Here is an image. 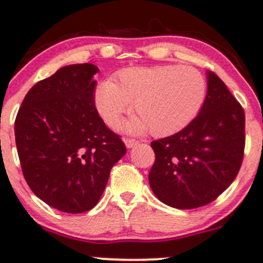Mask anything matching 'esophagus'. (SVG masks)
Segmentation results:
<instances>
[{
  "instance_id": "1",
  "label": "esophagus",
  "mask_w": 263,
  "mask_h": 263,
  "mask_svg": "<svg viewBox=\"0 0 263 263\" xmlns=\"http://www.w3.org/2000/svg\"><path fill=\"white\" fill-rule=\"evenodd\" d=\"M124 143H125V145L128 148H133L134 145H137L139 142H138L137 139H133V138H125V139H124Z\"/></svg>"
}]
</instances>
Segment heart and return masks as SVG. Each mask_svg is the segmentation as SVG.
Wrapping results in <instances>:
<instances>
[{"label": "heart", "instance_id": "1", "mask_svg": "<svg viewBox=\"0 0 263 263\" xmlns=\"http://www.w3.org/2000/svg\"><path fill=\"white\" fill-rule=\"evenodd\" d=\"M206 98V80L197 69L179 65L130 67L118 75L116 83L98 84L95 103L110 128L118 126L130 108L137 116L126 123L133 133L147 130L165 137L181 130L198 115Z\"/></svg>", "mask_w": 263, "mask_h": 263}]
</instances>
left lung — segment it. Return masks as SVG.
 I'll return each instance as SVG.
<instances>
[{"mask_svg":"<svg viewBox=\"0 0 263 263\" xmlns=\"http://www.w3.org/2000/svg\"><path fill=\"white\" fill-rule=\"evenodd\" d=\"M246 116L225 83L207 72V96L198 116L170 137L153 140L156 161L148 175L155 196L167 206H206L230 185L241 166Z\"/></svg>","mask_w":263,"mask_h":263,"instance_id":"obj_1","label":"left lung"}]
</instances>
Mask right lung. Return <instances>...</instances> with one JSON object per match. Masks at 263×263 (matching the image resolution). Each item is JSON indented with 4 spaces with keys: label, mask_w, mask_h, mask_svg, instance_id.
Returning a JSON list of instances; mask_svg holds the SVG:
<instances>
[{
    "label": "right lung",
    "mask_w": 263,
    "mask_h": 263,
    "mask_svg": "<svg viewBox=\"0 0 263 263\" xmlns=\"http://www.w3.org/2000/svg\"><path fill=\"white\" fill-rule=\"evenodd\" d=\"M93 64L64 66L25 96L15 119L23 175L33 193L66 214L100 201L112 166L126 153L95 105Z\"/></svg>",
    "instance_id": "obj_1"
}]
</instances>
